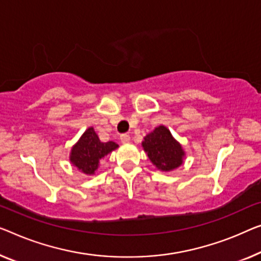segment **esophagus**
I'll list each match as a JSON object with an SVG mask.
<instances>
[{"mask_svg": "<svg viewBox=\"0 0 261 261\" xmlns=\"http://www.w3.org/2000/svg\"><path fill=\"white\" fill-rule=\"evenodd\" d=\"M120 142H122V143H129L130 142V136L126 135V134L122 135V136H120Z\"/></svg>", "mask_w": 261, "mask_h": 261, "instance_id": "1", "label": "esophagus"}]
</instances>
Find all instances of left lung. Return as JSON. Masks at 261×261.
<instances>
[{
	"label": "left lung",
	"instance_id": "8db88e82",
	"mask_svg": "<svg viewBox=\"0 0 261 261\" xmlns=\"http://www.w3.org/2000/svg\"><path fill=\"white\" fill-rule=\"evenodd\" d=\"M143 150L150 162L162 172H170L184 163L185 151L181 144L174 139L168 127L159 125L144 137Z\"/></svg>",
	"mask_w": 261,
	"mask_h": 261
}]
</instances>
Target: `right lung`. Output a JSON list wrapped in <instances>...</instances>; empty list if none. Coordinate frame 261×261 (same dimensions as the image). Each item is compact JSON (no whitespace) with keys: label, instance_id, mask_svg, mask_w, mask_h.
<instances>
[{"label":"right lung","instance_id":"obj_1","mask_svg":"<svg viewBox=\"0 0 261 261\" xmlns=\"http://www.w3.org/2000/svg\"><path fill=\"white\" fill-rule=\"evenodd\" d=\"M117 147L118 144L115 142H100L95 129L90 126L71 147L69 159L82 173L93 176L98 170L99 162Z\"/></svg>","mask_w":261,"mask_h":261}]
</instances>
